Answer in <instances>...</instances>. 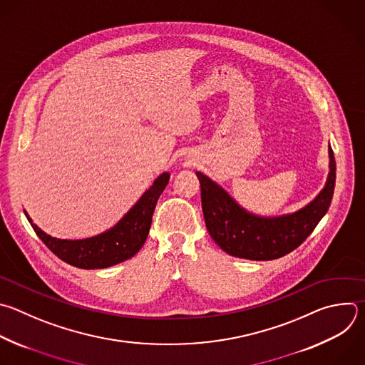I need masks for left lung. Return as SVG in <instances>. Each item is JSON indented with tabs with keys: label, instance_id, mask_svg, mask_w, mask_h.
<instances>
[{
	"label": "left lung",
	"instance_id": "8db88e82",
	"mask_svg": "<svg viewBox=\"0 0 365 365\" xmlns=\"http://www.w3.org/2000/svg\"><path fill=\"white\" fill-rule=\"evenodd\" d=\"M329 173L324 189L294 213L258 216L242 207L222 186L196 172L202 210L209 235L229 255L251 261H271L294 250L312 233L327 213L335 187V159L331 146Z\"/></svg>",
	"mask_w": 365,
	"mask_h": 365
}]
</instances>
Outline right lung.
Instances as JSON below:
<instances>
[{"label":"right lung","instance_id":"obj_1","mask_svg":"<svg viewBox=\"0 0 365 365\" xmlns=\"http://www.w3.org/2000/svg\"><path fill=\"white\" fill-rule=\"evenodd\" d=\"M170 175L162 173L142 195L135 206L113 227L86 239H58L41 230L24 210L29 222L46 247L61 261L81 269H103L135 257L149 235L152 216L159 196Z\"/></svg>","mask_w":365,"mask_h":365}]
</instances>
